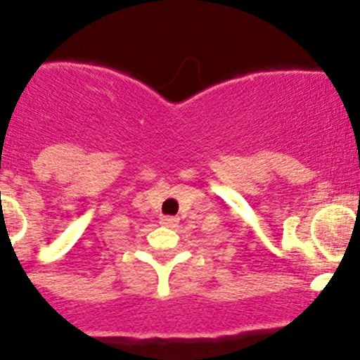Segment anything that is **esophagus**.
Here are the masks:
<instances>
[{"label":"esophagus","instance_id":"1","mask_svg":"<svg viewBox=\"0 0 360 360\" xmlns=\"http://www.w3.org/2000/svg\"><path fill=\"white\" fill-rule=\"evenodd\" d=\"M177 221H179V219L174 218V216H163V218L160 219V223H162L163 226H176Z\"/></svg>","mask_w":360,"mask_h":360}]
</instances>
